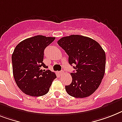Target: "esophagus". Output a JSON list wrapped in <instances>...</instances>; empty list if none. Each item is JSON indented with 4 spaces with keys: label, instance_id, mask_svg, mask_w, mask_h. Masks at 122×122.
I'll return each instance as SVG.
<instances>
[{
    "label": "esophagus",
    "instance_id": "obj_1",
    "mask_svg": "<svg viewBox=\"0 0 122 122\" xmlns=\"http://www.w3.org/2000/svg\"><path fill=\"white\" fill-rule=\"evenodd\" d=\"M63 73H64V72H63V70H62V71H60V72H59V74H60V75H63Z\"/></svg>",
    "mask_w": 122,
    "mask_h": 122
}]
</instances>
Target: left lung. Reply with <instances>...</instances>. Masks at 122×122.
<instances>
[{"instance_id": "left-lung-1", "label": "left lung", "mask_w": 122, "mask_h": 122, "mask_svg": "<svg viewBox=\"0 0 122 122\" xmlns=\"http://www.w3.org/2000/svg\"><path fill=\"white\" fill-rule=\"evenodd\" d=\"M68 55V62L75 72L72 81L65 86L70 96L85 98L98 88L105 71L106 55L102 47L93 39L79 35L62 37L57 42Z\"/></svg>"}]
</instances>
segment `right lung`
<instances>
[{"mask_svg":"<svg viewBox=\"0 0 122 122\" xmlns=\"http://www.w3.org/2000/svg\"><path fill=\"white\" fill-rule=\"evenodd\" d=\"M55 37L36 36L25 39L15 47L12 55L13 75L18 87L27 95L43 96L48 93L55 73L43 62L44 50Z\"/></svg>","mask_w":122,"mask_h":122,"instance_id":"right-lung-1","label":"right lung"}]
</instances>
